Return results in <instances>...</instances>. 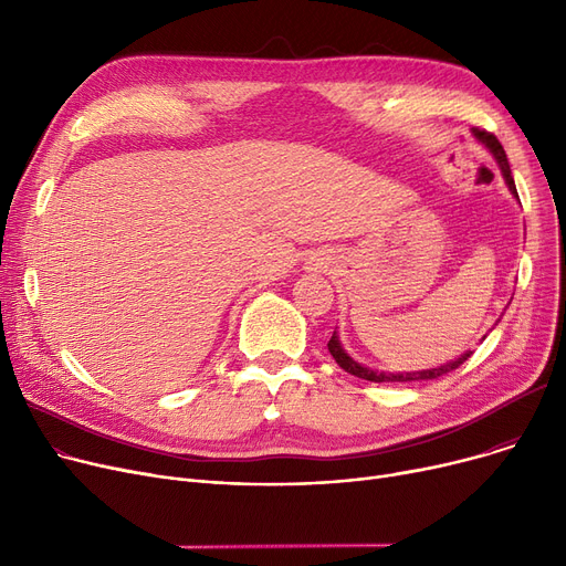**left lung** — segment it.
Returning a JSON list of instances; mask_svg holds the SVG:
<instances>
[{
    "mask_svg": "<svg viewBox=\"0 0 566 566\" xmlns=\"http://www.w3.org/2000/svg\"><path fill=\"white\" fill-rule=\"evenodd\" d=\"M472 135L478 137L489 151L493 154V158H495V163L500 165V171H502V176H504V181H507V186H510V190H512V195L518 199V192H516V184H514V176H512V169H510V160H507V154H504V148H502V144L497 142V137L495 135H491V133H486V130H480V128H474L472 130ZM328 350H331V355L335 358V363L344 369V371H348V374H353V376H358V378H365V380H371V382H410V380H431V378H438V376H444V374H450V371H454V369H459L468 358H470V353L472 350H465L461 358H457V360H452V363H448V365H440V367H436V369H422V371H403V374H388V371H376V369H369V367H365V365H360V363H355L350 355L342 348V342H339V337H337V331L333 333V337H331V342H328Z\"/></svg>",
    "mask_w": 566,
    "mask_h": 566,
    "instance_id": "8db88e82",
    "label": "left lung"
}]
</instances>
